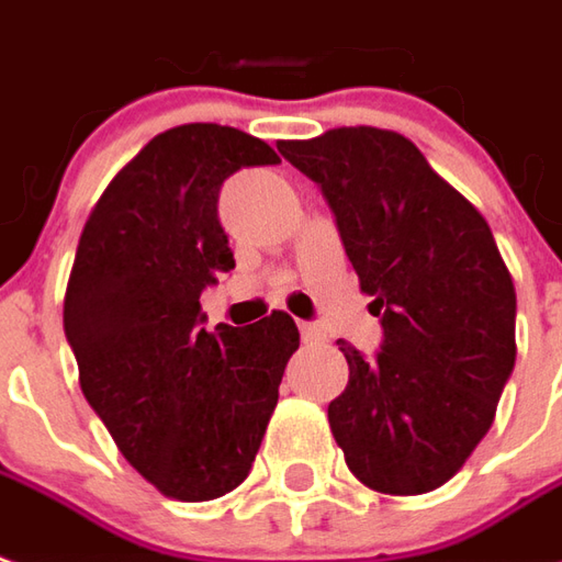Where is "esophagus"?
<instances>
[{
  "mask_svg": "<svg viewBox=\"0 0 562 562\" xmlns=\"http://www.w3.org/2000/svg\"><path fill=\"white\" fill-rule=\"evenodd\" d=\"M297 328H301V337H304L307 344H316V340H322V328L316 325V322H301Z\"/></svg>",
  "mask_w": 562,
  "mask_h": 562,
  "instance_id": "esophagus-1",
  "label": "esophagus"
}]
</instances>
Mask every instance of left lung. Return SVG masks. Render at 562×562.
<instances>
[{
    "mask_svg": "<svg viewBox=\"0 0 562 562\" xmlns=\"http://www.w3.org/2000/svg\"><path fill=\"white\" fill-rule=\"evenodd\" d=\"M277 148L322 188L383 325L374 359L337 340L349 364L328 404L337 447L376 493L438 490L493 426L517 356L493 231L402 133L337 127Z\"/></svg>",
    "mask_w": 562,
    "mask_h": 562,
    "instance_id": "obj_1",
    "label": "left lung"
}]
</instances>
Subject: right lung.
I'll return each mask as SVG.
<instances>
[{"mask_svg": "<svg viewBox=\"0 0 562 562\" xmlns=\"http://www.w3.org/2000/svg\"><path fill=\"white\" fill-rule=\"evenodd\" d=\"M277 151L237 127L158 133L90 210L63 301L78 383L117 450L170 499L206 502L246 481L301 344L289 313L203 328L200 292L234 252L218 191Z\"/></svg>", "mask_w": 562, "mask_h": 562, "instance_id": "1", "label": "right lung"}]
</instances>
